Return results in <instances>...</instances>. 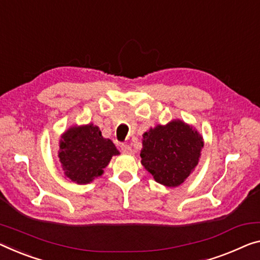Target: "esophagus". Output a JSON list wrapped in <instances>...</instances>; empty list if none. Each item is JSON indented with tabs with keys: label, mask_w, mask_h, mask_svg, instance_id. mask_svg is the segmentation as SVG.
<instances>
[{
	"label": "esophagus",
	"mask_w": 260,
	"mask_h": 260,
	"mask_svg": "<svg viewBox=\"0 0 260 260\" xmlns=\"http://www.w3.org/2000/svg\"><path fill=\"white\" fill-rule=\"evenodd\" d=\"M121 151L123 153L125 154H130L131 152H133V149H131L130 145H127V144H122L121 145Z\"/></svg>",
	"instance_id": "obj_1"
}]
</instances>
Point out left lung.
<instances>
[{"mask_svg": "<svg viewBox=\"0 0 260 260\" xmlns=\"http://www.w3.org/2000/svg\"><path fill=\"white\" fill-rule=\"evenodd\" d=\"M202 137L181 121L157 125L143 135L142 164L154 180L177 187L189 177L199 162Z\"/></svg>", "mask_w": 260, "mask_h": 260, "instance_id": "8db88e82", "label": "left lung"}]
</instances>
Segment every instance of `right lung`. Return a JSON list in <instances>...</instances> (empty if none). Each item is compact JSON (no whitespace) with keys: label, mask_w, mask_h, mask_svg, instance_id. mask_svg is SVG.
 Segmentation results:
<instances>
[{"label":"right lung","mask_w":260,"mask_h":260,"mask_svg":"<svg viewBox=\"0 0 260 260\" xmlns=\"http://www.w3.org/2000/svg\"><path fill=\"white\" fill-rule=\"evenodd\" d=\"M118 150L110 139L102 137L98 126H73L62 135L59 158L67 178L77 183L90 182L103 173Z\"/></svg>","instance_id":"obj_1"}]
</instances>
